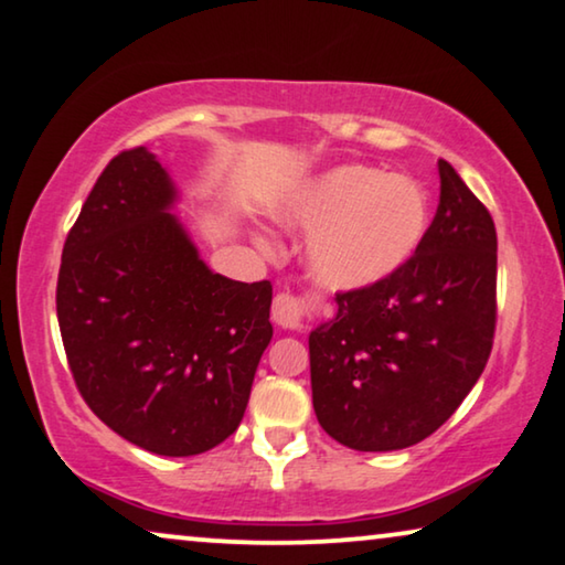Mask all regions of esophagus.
Listing matches in <instances>:
<instances>
[{"label": "esophagus", "instance_id": "34e87169", "mask_svg": "<svg viewBox=\"0 0 565 565\" xmlns=\"http://www.w3.org/2000/svg\"><path fill=\"white\" fill-rule=\"evenodd\" d=\"M302 300L292 296V292H280L273 302V321L282 329H300L302 321Z\"/></svg>", "mask_w": 565, "mask_h": 565}]
</instances>
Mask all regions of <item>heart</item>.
Instances as JSON below:
<instances>
[{"instance_id": "b5f03b06", "label": "heart", "mask_w": 565, "mask_h": 565, "mask_svg": "<svg viewBox=\"0 0 565 565\" xmlns=\"http://www.w3.org/2000/svg\"><path fill=\"white\" fill-rule=\"evenodd\" d=\"M290 218L313 228L308 259L318 280L333 290H356L411 263L428 234L430 209L411 178L341 166L302 191Z\"/></svg>"}]
</instances>
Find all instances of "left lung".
<instances>
[{"label": "left lung", "mask_w": 565, "mask_h": 565, "mask_svg": "<svg viewBox=\"0 0 565 565\" xmlns=\"http://www.w3.org/2000/svg\"><path fill=\"white\" fill-rule=\"evenodd\" d=\"M438 173V211L411 263L370 288L339 290L337 318L308 339L316 418L354 451L420 444L492 354L494 222L446 160Z\"/></svg>", "instance_id": "obj_1"}]
</instances>
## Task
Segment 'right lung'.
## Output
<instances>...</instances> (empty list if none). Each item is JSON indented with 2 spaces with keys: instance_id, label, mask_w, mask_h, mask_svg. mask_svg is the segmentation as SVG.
I'll use <instances>...</instances> for the list:
<instances>
[{
  "instance_id": "add662e5",
  "label": "right lung",
  "mask_w": 565,
  "mask_h": 565,
  "mask_svg": "<svg viewBox=\"0 0 565 565\" xmlns=\"http://www.w3.org/2000/svg\"><path fill=\"white\" fill-rule=\"evenodd\" d=\"M145 147L102 170L63 244L55 308L73 382L114 433L195 456L239 428L273 339V282L211 273Z\"/></svg>"
}]
</instances>
